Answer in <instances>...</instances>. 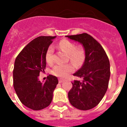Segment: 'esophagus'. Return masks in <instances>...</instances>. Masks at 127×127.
Returning a JSON list of instances; mask_svg holds the SVG:
<instances>
[{
  "label": "esophagus",
  "mask_w": 127,
  "mask_h": 127,
  "mask_svg": "<svg viewBox=\"0 0 127 127\" xmlns=\"http://www.w3.org/2000/svg\"><path fill=\"white\" fill-rule=\"evenodd\" d=\"M63 81H64V80H63V79H59V80H58V82H59L60 83H62Z\"/></svg>",
  "instance_id": "esophagus-1"
}]
</instances>
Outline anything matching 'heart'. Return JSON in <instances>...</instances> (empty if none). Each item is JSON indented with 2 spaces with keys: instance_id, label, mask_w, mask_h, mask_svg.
<instances>
[{
  "instance_id": "obj_1",
  "label": "heart",
  "mask_w": 127,
  "mask_h": 127,
  "mask_svg": "<svg viewBox=\"0 0 127 127\" xmlns=\"http://www.w3.org/2000/svg\"><path fill=\"white\" fill-rule=\"evenodd\" d=\"M58 47L60 50L67 54L68 60L74 65L79 67L83 65L85 58V51L81 44L75 46L73 42L67 39H62L58 42ZM53 48L50 47L46 53V61L48 64H51L53 62ZM72 64L57 65L53 69L52 74L61 78H65L74 70V67Z\"/></svg>"
}]
</instances>
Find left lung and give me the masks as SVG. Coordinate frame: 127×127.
Wrapping results in <instances>:
<instances>
[{
    "mask_svg": "<svg viewBox=\"0 0 127 127\" xmlns=\"http://www.w3.org/2000/svg\"><path fill=\"white\" fill-rule=\"evenodd\" d=\"M66 37L81 43L85 50V62L73 74L82 81L72 82V87L68 93L69 102L78 109H91L99 104L108 88L109 60L101 44L90 35L83 33Z\"/></svg>",
    "mask_w": 127,
    "mask_h": 127,
    "instance_id": "obj_1",
    "label": "left lung"
}]
</instances>
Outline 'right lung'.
<instances>
[{
    "mask_svg": "<svg viewBox=\"0 0 127 127\" xmlns=\"http://www.w3.org/2000/svg\"><path fill=\"white\" fill-rule=\"evenodd\" d=\"M56 36H40L32 40L18 54L14 62L13 86L21 102L39 111L51 104L58 83L56 76L49 75L45 83L38 80L46 69V53Z\"/></svg>",
    "mask_w": 127,
    "mask_h": 127,
    "instance_id": "1",
    "label": "right lung"
}]
</instances>
